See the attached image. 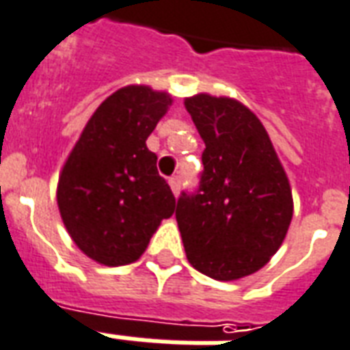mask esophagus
<instances>
[{
  "instance_id": "34e87169",
  "label": "esophagus",
  "mask_w": 350,
  "mask_h": 350,
  "mask_svg": "<svg viewBox=\"0 0 350 350\" xmlns=\"http://www.w3.org/2000/svg\"><path fill=\"white\" fill-rule=\"evenodd\" d=\"M169 185H170V189H172V193H174V194L180 193V189H181V178H180V176H174V178H170Z\"/></svg>"
}]
</instances>
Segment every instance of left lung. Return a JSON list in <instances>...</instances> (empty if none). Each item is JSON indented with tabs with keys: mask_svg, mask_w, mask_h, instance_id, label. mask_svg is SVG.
<instances>
[{
	"mask_svg": "<svg viewBox=\"0 0 350 350\" xmlns=\"http://www.w3.org/2000/svg\"><path fill=\"white\" fill-rule=\"evenodd\" d=\"M205 150L198 191L181 194L176 220L189 262L217 281L252 275L281 247L292 189L262 122L237 98H185Z\"/></svg>",
	"mask_w": 350,
	"mask_h": 350,
	"instance_id": "left-lung-1",
	"label": "left lung"
}]
</instances>
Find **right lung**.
Wrapping results in <instances>:
<instances>
[{"instance_id": "right-lung-1", "label": "right lung", "mask_w": 350, "mask_h": 350, "mask_svg": "<svg viewBox=\"0 0 350 350\" xmlns=\"http://www.w3.org/2000/svg\"><path fill=\"white\" fill-rule=\"evenodd\" d=\"M170 104L167 92L121 88L103 100L69 152L58 178V211L69 237L95 262H135L174 213V194L146 148Z\"/></svg>"}]
</instances>
